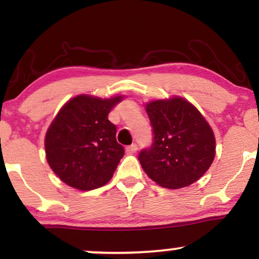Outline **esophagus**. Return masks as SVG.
<instances>
[{
    "mask_svg": "<svg viewBox=\"0 0 259 259\" xmlns=\"http://www.w3.org/2000/svg\"><path fill=\"white\" fill-rule=\"evenodd\" d=\"M136 151H138V145L136 144H133V145H130V146L126 147V153H129V154L135 153Z\"/></svg>",
    "mask_w": 259,
    "mask_h": 259,
    "instance_id": "esophagus-1",
    "label": "esophagus"
}]
</instances>
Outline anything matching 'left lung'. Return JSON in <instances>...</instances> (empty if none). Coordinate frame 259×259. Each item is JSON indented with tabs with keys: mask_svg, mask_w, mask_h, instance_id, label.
Masks as SVG:
<instances>
[{
	"mask_svg": "<svg viewBox=\"0 0 259 259\" xmlns=\"http://www.w3.org/2000/svg\"><path fill=\"white\" fill-rule=\"evenodd\" d=\"M153 142L139 154L148 177L167 189H181L197 181L215 156L212 127L194 105L181 97L146 105Z\"/></svg>",
	"mask_w": 259,
	"mask_h": 259,
	"instance_id": "obj_1",
	"label": "left lung"
}]
</instances>
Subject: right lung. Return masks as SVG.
Masks as SVG:
<instances>
[{
    "label": "right lung",
    "instance_id": "1",
    "mask_svg": "<svg viewBox=\"0 0 259 259\" xmlns=\"http://www.w3.org/2000/svg\"><path fill=\"white\" fill-rule=\"evenodd\" d=\"M121 100L80 95L56 115L45 138L46 158L67 185L85 191L112 179L124 147L117 142V126L108 120V113Z\"/></svg>",
    "mask_w": 259,
    "mask_h": 259
}]
</instances>
